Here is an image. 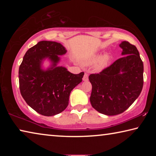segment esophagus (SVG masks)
Masks as SVG:
<instances>
[{
  "label": "esophagus",
  "instance_id": "obj_1",
  "mask_svg": "<svg viewBox=\"0 0 156 156\" xmlns=\"http://www.w3.org/2000/svg\"><path fill=\"white\" fill-rule=\"evenodd\" d=\"M83 80L84 81H87L89 80V75H88V73H84L83 78Z\"/></svg>",
  "mask_w": 156,
  "mask_h": 156
}]
</instances>
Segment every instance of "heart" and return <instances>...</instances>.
<instances>
[{"instance_id":"1","label":"heart","mask_w":156,"mask_h":156,"mask_svg":"<svg viewBox=\"0 0 156 156\" xmlns=\"http://www.w3.org/2000/svg\"><path fill=\"white\" fill-rule=\"evenodd\" d=\"M98 57H95V58H93V61H95V60H98ZM107 57H102L101 59L100 60V62H99V65L100 66V67H103V66H105V65H106V63H107Z\"/></svg>"}]
</instances>
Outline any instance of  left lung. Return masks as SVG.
Masks as SVG:
<instances>
[{
	"label": "left lung",
	"instance_id": "8db88e82",
	"mask_svg": "<svg viewBox=\"0 0 156 156\" xmlns=\"http://www.w3.org/2000/svg\"><path fill=\"white\" fill-rule=\"evenodd\" d=\"M120 47L122 54L126 56L89 76L92 84V107L107 115L120 114L127 109L143 87V62L136 47L127 41H123Z\"/></svg>",
	"mask_w": 156,
	"mask_h": 156
}]
</instances>
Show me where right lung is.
Listing matches in <instances>:
<instances>
[{
  "mask_svg": "<svg viewBox=\"0 0 156 156\" xmlns=\"http://www.w3.org/2000/svg\"><path fill=\"white\" fill-rule=\"evenodd\" d=\"M61 44L54 41H40L29 49L23 57L18 72L21 96L36 112L45 116L63 112L69 104L72 89L83 80L84 72L73 74L62 67H56L59 55L66 53ZM48 57L53 67L41 69V60Z\"/></svg>",
  "mask_w": 156,
  "mask_h": 156,
  "instance_id": "right-lung-1",
  "label": "right lung"
}]
</instances>
